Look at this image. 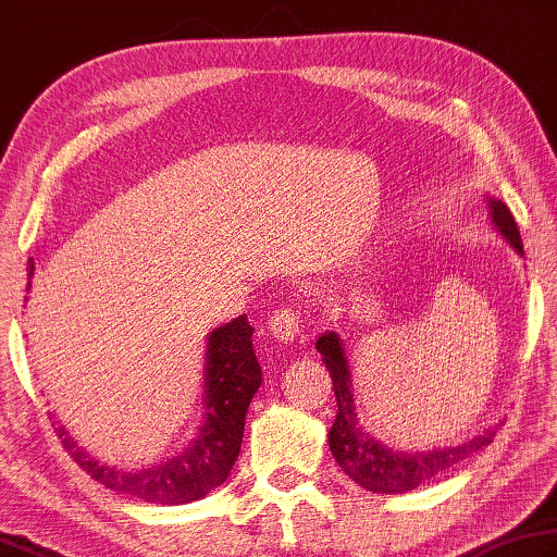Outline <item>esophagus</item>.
<instances>
[{
    "mask_svg": "<svg viewBox=\"0 0 557 557\" xmlns=\"http://www.w3.org/2000/svg\"><path fill=\"white\" fill-rule=\"evenodd\" d=\"M270 333L272 337H277V343H292L299 337V329H301V319L299 311H294L289 307H282L277 311H272L270 315Z\"/></svg>",
    "mask_w": 557,
    "mask_h": 557,
    "instance_id": "1",
    "label": "esophagus"
}]
</instances>
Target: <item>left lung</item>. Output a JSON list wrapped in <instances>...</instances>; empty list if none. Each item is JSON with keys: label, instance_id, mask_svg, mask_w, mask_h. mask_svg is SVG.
Here are the masks:
<instances>
[{"label": "left lung", "instance_id": "left-lung-1", "mask_svg": "<svg viewBox=\"0 0 557 557\" xmlns=\"http://www.w3.org/2000/svg\"><path fill=\"white\" fill-rule=\"evenodd\" d=\"M490 224L505 242L524 256V244H521L519 228L515 216L507 210V205L497 198H487ZM315 350L321 352L325 369L331 372L333 391L337 400V416L329 432V446L333 451L335 463L352 478L357 485H362L379 495H400L420 487L432 478L449 471L451 466L461 463L468 456L481 451L483 446L493 442L497 428H487L478 437L468 440L456 446H440L430 451H398L391 446L374 440L357 416V400L352 386L350 362L343 345V337L335 331L323 333L315 341Z\"/></svg>", "mask_w": 557, "mask_h": 557}]
</instances>
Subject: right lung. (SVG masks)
I'll return each instance as SVG.
<instances>
[{"label": "right lung", "mask_w": 557, "mask_h": 557, "mask_svg": "<svg viewBox=\"0 0 557 557\" xmlns=\"http://www.w3.org/2000/svg\"><path fill=\"white\" fill-rule=\"evenodd\" d=\"M33 270L36 263L30 258L28 289ZM250 337L253 325L248 323L246 313L207 333L202 422L195 437L171 459L127 473L123 468L98 463L84 446L76 444L64 424H58L54 432L72 459L106 487L151 505H188L202 499L232 473L242 451L246 412L263 379Z\"/></svg>", "instance_id": "obj_1"}]
</instances>
